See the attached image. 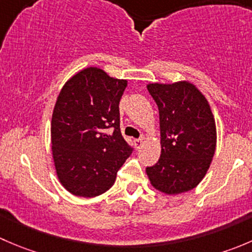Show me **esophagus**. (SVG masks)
I'll return each mask as SVG.
<instances>
[{
    "label": "esophagus",
    "mask_w": 252,
    "mask_h": 252,
    "mask_svg": "<svg viewBox=\"0 0 252 252\" xmlns=\"http://www.w3.org/2000/svg\"><path fill=\"white\" fill-rule=\"evenodd\" d=\"M144 140L145 139L144 138H141V139H136L135 141V146H136V149H140V147L142 146V144H144Z\"/></svg>",
    "instance_id": "obj_1"
}]
</instances>
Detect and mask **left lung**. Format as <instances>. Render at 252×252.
I'll return each instance as SVG.
<instances>
[{
  "mask_svg": "<svg viewBox=\"0 0 252 252\" xmlns=\"http://www.w3.org/2000/svg\"><path fill=\"white\" fill-rule=\"evenodd\" d=\"M159 113L161 157L146 174L155 189L167 195L197 187L210 168L217 131L208 101L189 81L147 85Z\"/></svg>",
  "mask_w": 252,
  "mask_h": 252,
  "instance_id": "1",
  "label": "left lung"
}]
</instances>
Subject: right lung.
I'll return each mask as SVG.
<instances>
[{"instance_id":"obj_1","label":"right lung","mask_w":252,"mask_h":252,"mask_svg":"<svg viewBox=\"0 0 252 252\" xmlns=\"http://www.w3.org/2000/svg\"><path fill=\"white\" fill-rule=\"evenodd\" d=\"M126 84L89 67L73 75L58 95L51 121L53 162L61 184L75 196L107 191L133 152L119 126Z\"/></svg>"}]
</instances>
